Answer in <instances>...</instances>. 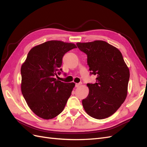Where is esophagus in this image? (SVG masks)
<instances>
[{
	"instance_id": "1",
	"label": "esophagus",
	"mask_w": 147,
	"mask_h": 147,
	"mask_svg": "<svg viewBox=\"0 0 147 147\" xmlns=\"http://www.w3.org/2000/svg\"><path fill=\"white\" fill-rule=\"evenodd\" d=\"M82 84V83H76L75 84V87H78V86H80Z\"/></svg>"
}]
</instances>
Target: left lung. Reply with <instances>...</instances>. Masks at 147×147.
I'll list each match as a JSON object with an SVG mask.
<instances>
[{"label": "left lung", "instance_id": "1", "mask_svg": "<svg viewBox=\"0 0 147 147\" xmlns=\"http://www.w3.org/2000/svg\"><path fill=\"white\" fill-rule=\"evenodd\" d=\"M87 55L90 75H96V83H88L90 90L82 104L91 117L101 119L113 115L127 96L129 70L118 49L102 40L77 43Z\"/></svg>", "mask_w": 147, "mask_h": 147}]
</instances>
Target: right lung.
Segmentation results:
<instances>
[{
    "label": "right lung",
    "mask_w": 147,
    "mask_h": 147,
    "mask_svg": "<svg viewBox=\"0 0 147 147\" xmlns=\"http://www.w3.org/2000/svg\"><path fill=\"white\" fill-rule=\"evenodd\" d=\"M75 44L51 40L32 48L21 69V92L31 110L49 119L63 112L75 86L56 79L63 57Z\"/></svg>",
    "instance_id": "add662e5"
}]
</instances>
